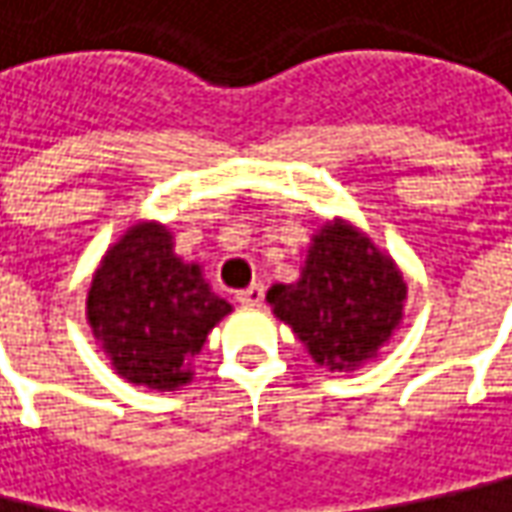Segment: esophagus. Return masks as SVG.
Returning <instances> with one entry per match:
<instances>
[{"mask_svg": "<svg viewBox=\"0 0 512 512\" xmlns=\"http://www.w3.org/2000/svg\"><path fill=\"white\" fill-rule=\"evenodd\" d=\"M237 303L246 306V309H257V306L263 303V286H260V283H252L249 289L237 292Z\"/></svg>", "mask_w": 512, "mask_h": 512, "instance_id": "1", "label": "esophagus"}]
</instances>
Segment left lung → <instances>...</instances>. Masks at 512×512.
<instances>
[{"mask_svg": "<svg viewBox=\"0 0 512 512\" xmlns=\"http://www.w3.org/2000/svg\"><path fill=\"white\" fill-rule=\"evenodd\" d=\"M266 303L318 367L355 372L401 329L407 283L367 232L332 217L312 232L300 278L272 283Z\"/></svg>", "mask_w": 512, "mask_h": 512, "instance_id": "left-lung-1", "label": "left lung"}]
</instances>
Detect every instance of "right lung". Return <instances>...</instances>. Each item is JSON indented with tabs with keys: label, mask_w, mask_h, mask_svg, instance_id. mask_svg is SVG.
<instances>
[{
	"label": "right lung",
	"mask_w": 512,
	"mask_h": 512,
	"mask_svg": "<svg viewBox=\"0 0 512 512\" xmlns=\"http://www.w3.org/2000/svg\"><path fill=\"white\" fill-rule=\"evenodd\" d=\"M229 312L203 266L174 252L160 220H137L108 246L85 298V321L111 369L157 392L189 384L194 355Z\"/></svg>",
	"instance_id": "add662e5"
}]
</instances>
